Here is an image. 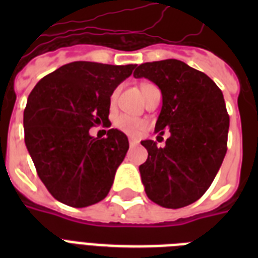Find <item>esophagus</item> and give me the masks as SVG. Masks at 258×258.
I'll list each match as a JSON object with an SVG mask.
<instances>
[{
  "label": "esophagus",
  "mask_w": 258,
  "mask_h": 258,
  "mask_svg": "<svg viewBox=\"0 0 258 258\" xmlns=\"http://www.w3.org/2000/svg\"><path fill=\"white\" fill-rule=\"evenodd\" d=\"M139 143L137 138H130V146H137Z\"/></svg>",
  "instance_id": "esophagus-1"
}]
</instances>
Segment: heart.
Segmentation results:
<instances>
[{
	"mask_svg": "<svg viewBox=\"0 0 258 258\" xmlns=\"http://www.w3.org/2000/svg\"><path fill=\"white\" fill-rule=\"evenodd\" d=\"M153 84H150V83H142V93L146 95V92H147L150 88H153ZM119 92H120V87H116V88L112 91L111 96H109V103H111V105L115 104V101H116L117 96H119ZM113 125H115L119 131L127 134L130 137H137V135H139V134L147 127V124H146V121L143 120V119H138V117L130 116V115H125V113L117 115V116L115 117V120H113Z\"/></svg>",
	"mask_w": 258,
	"mask_h": 258,
	"instance_id": "obj_1",
	"label": "heart"
}]
</instances>
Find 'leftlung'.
I'll use <instances>...</instances> for the list:
<instances>
[{
	"label": "left lung",
	"mask_w": 258,
	"mask_h": 258,
	"mask_svg": "<svg viewBox=\"0 0 258 258\" xmlns=\"http://www.w3.org/2000/svg\"><path fill=\"white\" fill-rule=\"evenodd\" d=\"M134 76L159 87L163 104L155 131H170L163 149L142 142L149 153L139 166L146 194L163 208L187 206L210 187L228 150L224 95L204 72L175 58L145 62Z\"/></svg>",
	"instance_id": "1"
}]
</instances>
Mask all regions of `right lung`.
<instances>
[{
    "label": "right lung",
    "mask_w": 258,
    "mask_h": 258,
    "mask_svg": "<svg viewBox=\"0 0 258 258\" xmlns=\"http://www.w3.org/2000/svg\"><path fill=\"white\" fill-rule=\"evenodd\" d=\"M137 66L74 61L36 84L24 111L25 145L48 191L62 204L86 208L104 200L128 150L125 134L109 125V96Z\"/></svg>",
    "instance_id": "1"
}]
</instances>
